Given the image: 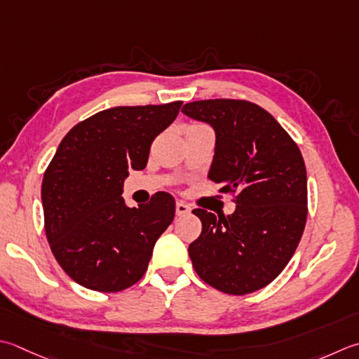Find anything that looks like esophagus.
Here are the masks:
<instances>
[{
    "instance_id": "1",
    "label": "esophagus",
    "mask_w": 359,
    "mask_h": 359,
    "mask_svg": "<svg viewBox=\"0 0 359 359\" xmlns=\"http://www.w3.org/2000/svg\"><path fill=\"white\" fill-rule=\"evenodd\" d=\"M189 212H191V208H189V205H187V203L180 202V201L175 203V215H177V216L188 215Z\"/></svg>"
}]
</instances>
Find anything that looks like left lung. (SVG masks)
Here are the masks:
<instances>
[{"label": "left lung", "instance_id": "obj_1", "mask_svg": "<svg viewBox=\"0 0 359 359\" xmlns=\"http://www.w3.org/2000/svg\"><path fill=\"white\" fill-rule=\"evenodd\" d=\"M182 111L212 126L208 179L235 193V212L193 213L202 231L188 254L198 276L226 294L268 286L290 263L306 222V168L299 146L269 111L241 100H205Z\"/></svg>", "mask_w": 359, "mask_h": 359}]
</instances>
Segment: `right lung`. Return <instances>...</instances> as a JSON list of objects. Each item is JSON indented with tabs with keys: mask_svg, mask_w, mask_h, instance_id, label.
<instances>
[{
	"mask_svg": "<svg viewBox=\"0 0 359 359\" xmlns=\"http://www.w3.org/2000/svg\"><path fill=\"white\" fill-rule=\"evenodd\" d=\"M182 101L97 111L60 142L41 184L45 231L60 268L88 290L116 292L144 276L154 245L174 219L175 201L156 193L128 207L121 198L130 170L179 114Z\"/></svg>",
	"mask_w": 359,
	"mask_h": 359,
	"instance_id": "add662e5",
	"label": "right lung"
}]
</instances>
